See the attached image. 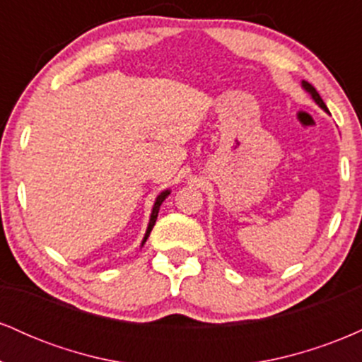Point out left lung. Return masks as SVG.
<instances>
[{
  "label": "left lung",
  "instance_id": "8db88e82",
  "mask_svg": "<svg viewBox=\"0 0 362 362\" xmlns=\"http://www.w3.org/2000/svg\"><path fill=\"white\" fill-rule=\"evenodd\" d=\"M301 88H303V90H305V91H306V93H308L311 98H313V102H315V103H317V105L320 107V109H322V110H325V112H327V114H328V115H330V112H328V109H327V105H325V103H323V100H322V97H320V95H318V91H317V90H315V88H313V86H311L308 81H305V80H303V81H301Z\"/></svg>",
  "mask_w": 362,
  "mask_h": 362
}]
</instances>
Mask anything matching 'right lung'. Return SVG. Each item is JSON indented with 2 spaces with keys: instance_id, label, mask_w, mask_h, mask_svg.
I'll return each instance as SVG.
<instances>
[{
  "instance_id": "1",
  "label": "right lung",
  "mask_w": 362,
  "mask_h": 362,
  "mask_svg": "<svg viewBox=\"0 0 362 362\" xmlns=\"http://www.w3.org/2000/svg\"><path fill=\"white\" fill-rule=\"evenodd\" d=\"M170 192H172V190L167 189V190H163V192H160V194L156 195V199H155V204H153V209H151V214H149V223H148V228H146V233H144V236H143V242H141V247H143V245L146 243L148 236H149V233H151L153 226H155V223H156L158 213H160V206L163 204V201H165V199L168 197Z\"/></svg>"
}]
</instances>
